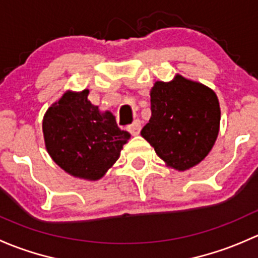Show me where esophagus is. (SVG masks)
Returning <instances> with one entry per match:
<instances>
[{
	"instance_id": "obj_1",
	"label": "esophagus",
	"mask_w": 258,
	"mask_h": 258,
	"mask_svg": "<svg viewBox=\"0 0 258 258\" xmlns=\"http://www.w3.org/2000/svg\"><path fill=\"white\" fill-rule=\"evenodd\" d=\"M140 131H141V122L139 119L134 121V123L128 127V132L132 135V136H137L140 135Z\"/></svg>"
}]
</instances>
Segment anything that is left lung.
Wrapping results in <instances>:
<instances>
[{"instance_id":"1","label":"left lung","mask_w":258,"mask_h":258,"mask_svg":"<svg viewBox=\"0 0 258 258\" xmlns=\"http://www.w3.org/2000/svg\"><path fill=\"white\" fill-rule=\"evenodd\" d=\"M150 96L151 118L141 136L167 167L186 171L199 165L220 132L215 91L177 74L172 81L155 82Z\"/></svg>"}]
</instances>
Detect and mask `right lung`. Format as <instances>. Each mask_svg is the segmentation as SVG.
<instances>
[{
  "instance_id": "add662e5",
  "label": "right lung",
  "mask_w": 258,
  "mask_h": 258,
  "mask_svg": "<svg viewBox=\"0 0 258 258\" xmlns=\"http://www.w3.org/2000/svg\"><path fill=\"white\" fill-rule=\"evenodd\" d=\"M90 91H66L52 103L42 121L48 155L74 177L97 181L119 158L131 135L121 131L110 111L88 100Z\"/></svg>"
}]
</instances>
